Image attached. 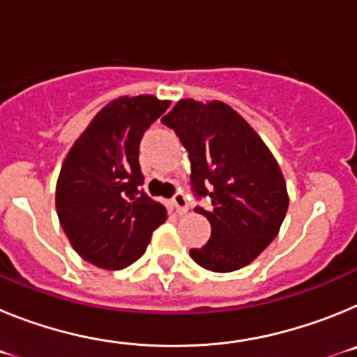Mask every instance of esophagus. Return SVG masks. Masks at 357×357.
I'll return each mask as SVG.
<instances>
[{
  "label": "esophagus",
  "mask_w": 357,
  "mask_h": 357,
  "mask_svg": "<svg viewBox=\"0 0 357 357\" xmlns=\"http://www.w3.org/2000/svg\"><path fill=\"white\" fill-rule=\"evenodd\" d=\"M172 202H173V206L176 207V211H178V213H181V214L188 213L189 202H188V197H185L184 191H176L175 197L172 198Z\"/></svg>",
  "instance_id": "esophagus-1"
}]
</instances>
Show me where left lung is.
Instances as JSON below:
<instances>
[{
  "label": "left lung",
  "mask_w": 357,
  "mask_h": 357,
  "mask_svg": "<svg viewBox=\"0 0 357 357\" xmlns=\"http://www.w3.org/2000/svg\"><path fill=\"white\" fill-rule=\"evenodd\" d=\"M160 121L175 130L191 160V189L209 209L211 238L191 257L211 272L247 266L272 243L288 211L284 176L266 144L222 102L181 100Z\"/></svg>",
  "instance_id": "1"
}]
</instances>
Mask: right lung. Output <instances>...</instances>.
Returning a JSON list of instances; mask_svg holds the SVG:
<instances>
[{
	"label": "right lung",
	"instance_id": "obj_1",
	"mask_svg": "<svg viewBox=\"0 0 357 357\" xmlns=\"http://www.w3.org/2000/svg\"><path fill=\"white\" fill-rule=\"evenodd\" d=\"M169 102L123 96L96 114L69 150L56 182V214L82 259L123 270L139 259L168 218L144 193L139 144Z\"/></svg>",
	"mask_w": 357,
	"mask_h": 357
}]
</instances>
